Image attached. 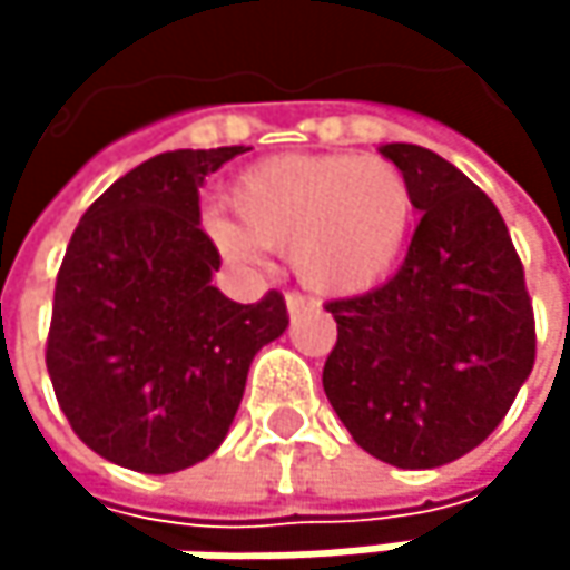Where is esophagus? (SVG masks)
Here are the masks:
<instances>
[{
	"label": "esophagus",
	"instance_id": "obj_1",
	"mask_svg": "<svg viewBox=\"0 0 570 570\" xmlns=\"http://www.w3.org/2000/svg\"><path fill=\"white\" fill-rule=\"evenodd\" d=\"M316 303L313 299H306L303 293H286V313L289 316H296V313H303V309H313Z\"/></svg>",
	"mask_w": 570,
	"mask_h": 570
}]
</instances>
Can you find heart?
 <instances>
[{"mask_svg": "<svg viewBox=\"0 0 570 570\" xmlns=\"http://www.w3.org/2000/svg\"><path fill=\"white\" fill-rule=\"evenodd\" d=\"M233 220L207 210L200 227L234 267H264L286 250L299 284L323 296H356L380 286L405 250L415 197L386 158L281 155L230 184Z\"/></svg>", "mask_w": 570, "mask_h": 570, "instance_id": "1", "label": "heart"}]
</instances>
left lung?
I'll use <instances>...</instances> for the list:
<instances>
[{
    "label": "left lung",
    "instance_id": "1",
    "mask_svg": "<svg viewBox=\"0 0 570 570\" xmlns=\"http://www.w3.org/2000/svg\"><path fill=\"white\" fill-rule=\"evenodd\" d=\"M380 155L409 177L419 227L399 274L333 299L323 390L360 449L396 469H439L482 445L534 366L524 271L499 207L419 145Z\"/></svg>",
    "mask_w": 570,
    "mask_h": 570
}]
</instances>
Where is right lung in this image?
I'll use <instances>...</instances> for the list:
<instances>
[{
	"label": "right lung",
	"mask_w": 570,
	"mask_h": 570,
	"mask_svg": "<svg viewBox=\"0 0 570 570\" xmlns=\"http://www.w3.org/2000/svg\"><path fill=\"white\" fill-rule=\"evenodd\" d=\"M244 145L168 151L118 177L78 220L56 281L49 376L75 435L101 459L171 475L230 432L254 356L284 336L271 289L234 303L200 230L197 187Z\"/></svg>",
	"instance_id": "right-lung-1"
}]
</instances>
